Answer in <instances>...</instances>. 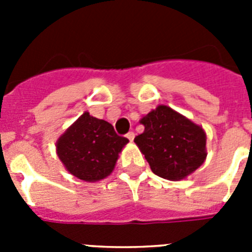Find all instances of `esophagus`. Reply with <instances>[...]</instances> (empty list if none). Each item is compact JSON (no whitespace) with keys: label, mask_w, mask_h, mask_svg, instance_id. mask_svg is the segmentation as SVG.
<instances>
[{"label":"esophagus","mask_w":252,"mask_h":252,"mask_svg":"<svg viewBox=\"0 0 252 252\" xmlns=\"http://www.w3.org/2000/svg\"><path fill=\"white\" fill-rule=\"evenodd\" d=\"M126 137H127V139L130 140V141H132V140L135 139V132H132V131H130V132H128L127 135H126Z\"/></svg>","instance_id":"34e87169"}]
</instances>
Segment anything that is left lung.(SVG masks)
Listing matches in <instances>:
<instances>
[{"instance_id": "obj_1", "label": "left lung", "mask_w": 252, "mask_h": 252, "mask_svg": "<svg viewBox=\"0 0 252 252\" xmlns=\"http://www.w3.org/2000/svg\"><path fill=\"white\" fill-rule=\"evenodd\" d=\"M140 124L145 130L133 141L158 177L184 179L206 160L204 130L170 107L158 106Z\"/></svg>"}]
</instances>
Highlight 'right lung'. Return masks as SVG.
Returning a JSON list of instances; mask_svg holds the SVG:
<instances>
[{
  "instance_id": "1",
  "label": "right lung",
  "mask_w": 252,
  "mask_h": 252,
  "mask_svg": "<svg viewBox=\"0 0 252 252\" xmlns=\"http://www.w3.org/2000/svg\"><path fill=\"white\" fill-rule=\"evenodd\" d=\"M127 142L115 132L112 125L84 112L58 139L57 154L70 174L86 182H97L112 173Z\"/></svg>"
}]
</instances>
